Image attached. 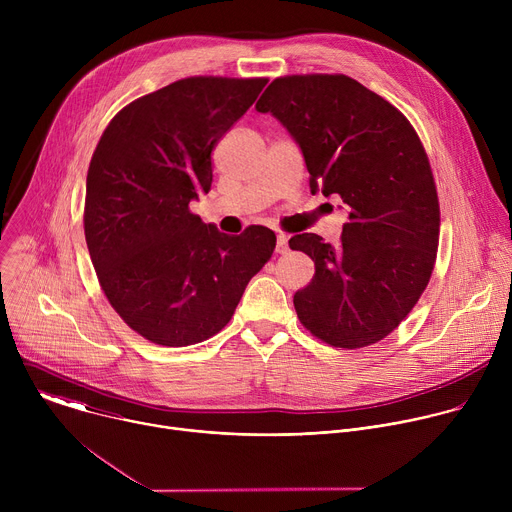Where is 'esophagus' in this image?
<instances>
[{"instance_id": "esophagus-1", "label": "esophagus", "mask_w": 512, "mask_h": 512, "mask_svg": "<svg viewBox=\"0 0 512 512\" xmlns=\"http://www.w3.org/2000/svg\"><path fill=\"white\" fill-rule=\"evenodd\" d=\"M277 253H285L287 251V235L277 233V245H275Z\"/></svg>"}]
</instances>
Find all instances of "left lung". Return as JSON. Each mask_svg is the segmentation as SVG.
I'll list each match as a JSON object with an SVG mask.
<instances>
[{"mask_svg":"<svg viewBox=\"0 0 512 512\" xmlns=\"http://www.w3.org/2000/svg\"><path fill=\"white\" fill-rule=\"evenodd\" d=\"M255 109L300 145L312 194L322 190L348 206L338 247L314 233L289 239L316 265L294 296L300 322L336 348L383 340L423 294L440 243V204L415 129L344 75L275 79Z\"/></svg>","mask_w":512,"mask_h":512,"instance_id":"obj_1","label":"left lung"}]
</instances>
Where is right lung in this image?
Here are the masks:
<instances>
[{"instance_id":"right-lung-1","label":"right lung","mask_w":512,"mask_h":512,"mask_svg":"<svg viewBox=\"0 0 512 512\" xmlns=\"http://www.w3.org/2000/svg\"><path fill=\"white\" fill-rule=\"evenodd\" d=\"M267 79L190 77L123 107L87 174L85 239L109 304L143 338L188 346L221 332L275 233L225 235L188 204L212 184V150Z\"/></svg>"}]
</instances>
